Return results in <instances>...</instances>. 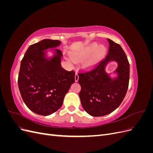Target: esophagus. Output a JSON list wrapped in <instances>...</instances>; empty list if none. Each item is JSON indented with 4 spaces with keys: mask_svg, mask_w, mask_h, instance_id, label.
Here are the masks:
<instances>
[{
    "mask_svg": "<svg viewBox=\"0 0 153 153\" xmlns=\"http://www.w3.org/2000/svg\"><path fill=\"white\" fill-rule=\"evenodd\" d=\"M78 79H79V76H78V73H75V82H78Z\"/></svg>",
    "mask_w": 153,
    "mask_h": 153,
    "instance_id": "34e87169",
    "label": "esophagus"
}]
</instances>
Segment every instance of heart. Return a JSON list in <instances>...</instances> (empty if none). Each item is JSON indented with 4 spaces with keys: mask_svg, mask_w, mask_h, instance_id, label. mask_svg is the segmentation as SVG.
Listing matches in <instances>:
<instances>
[{
    "mask_svg": "<svg viewBox=\"0 0 153 153\" xmlns=\"http://www.w3.org/2000/svg\"><path fill=\"white\" fill-rule=\"evenodd\" d=\"M106 52V48L103 45L93 43L79 51H75L71 53V59L74 62H83V66L85 68H91L95 66L104 57ZM71 59L68 58V61L71 62Z\"/></svg>",
    "mask_w": 153,
    "mask_h": 153,
    "instance_id": "1",
    "label": "heart"
}]
</instances>
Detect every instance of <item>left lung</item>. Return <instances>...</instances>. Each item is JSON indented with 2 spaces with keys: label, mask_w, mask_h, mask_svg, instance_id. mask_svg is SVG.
Instances as JSON below:
<instances>
[{
  "label": "left lung",
  "mask_w": 153,
  "mask_h": 153,
  "mask_svg": "<svg viewBox=\"0 0 153 153\" xmlns=\"http://www.w3.org/2000/svg\"><path fill=\"white\" fill-rule=\"evenodd\" d=\"M108 53L94 69L78 73L81 104L87 113L101 117L112 112L121 105L128 91L129 64L126 53L119 44L110 39ZM110 61L118 63L115 72L118 76L111 78L105 71Z\"/></svg>",
  "instance_id": "obj_1"
}]
</instances>
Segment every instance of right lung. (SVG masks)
Returning a JSON list of instances; mask_svg holds the SVG:
<instances>
[{"mask_svg": "<svg viewBox=\"0 0 153 153\" xmlns=\"http://www.w3.org/2000/svg\"><path fill=\"white\" fill-rule=\"evenodd\" d=\"M61 43L59 40L46 39L32 45L21 61L18 87L25 104L37 114L47 116L57 111L75 82V72L61 66V50L52 49L53 56L47 57L46 50Z\"/></svg>", "mask_w": 153, "mask_h": 153, "instance_id": "add662e5", "label": "right lung"}]
</instances>
